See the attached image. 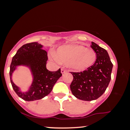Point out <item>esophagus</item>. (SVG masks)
Here are the masks:
<instances>
[{
    "instance_id": "obj_1",
    "label": "esophagus",
    "mask_w": 130,
    "mask_h": 130,
    "mask_svg": "<svg viewBox=\"0 0 130 130\" xmlns=\"http://www.w3.org/2000/svg\"><path fill=\"white\" fill-rule=\"evenodd\" d=\"M61 73H62V74H63L65 73L66 72H67V70H65L64 69H63V68H62V69H61Z\"/></svg>"
}]
</instances>
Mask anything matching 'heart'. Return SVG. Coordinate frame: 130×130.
<instances>
[{
    "label": "heart",
    "mask_w": 130,
    "mask_h": 130,
    "mask_svg": "<svg viewBox=\"0 0 130 130\" xmlns=\"http://www.w3.org/2000/svg\"><path fill=\"white\" fill-rule=\"evenodd\" d=\"M54 61L62 62L76 71H83L93 64L96 58L94 50L78 44L63 45L57 49Z\"/></svg>",
    "instance_id": "1"
}]
</instances>
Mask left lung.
Wrapping results in <instances>:
<instances>
[{"label":"left lung","instance_id":"1","mask_svg":"<svg viewBox=\"0 0 130 130\" xmlns=\"http://www.w3.org/2000/svg\"><path fill=\"white\" fill-rule=\"evenodd\" d=\"M91 46L96 54L94 64L83 72H71L73 76L70 85L72 93L84 101L96 100L104 93L111 80L113 67L106 50L93 42Z\"/></svg>","mask_w":130,"mask_h":130}]
</instances>
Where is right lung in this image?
I'll list each match as a JSON object with an SVG mask.
<instances>
[{
	"label": "right lung",
	"mask_w": 130,
	"mask_h": 130,
	"mask_svg": "<svg viewBox=\"0 0 130 130\" xmlns=\"http://www.w3.org/2000/svg\"><path fill=\"white\" fill-rule=\"evenodd\" d=\"M42 47L43 46L38 42L26 43L19 48L12 57L10 70L11 83L15 93L25 101L40 100L47 96L62 76L60 69L56 72H50L46 69L47 53L42 49ZM19 65L28 66L34 76L32 85L26 92H22L12 80L13 72Z\"/></svg>",
	"instance_id": "right-lung-1"
}]
</instances>
